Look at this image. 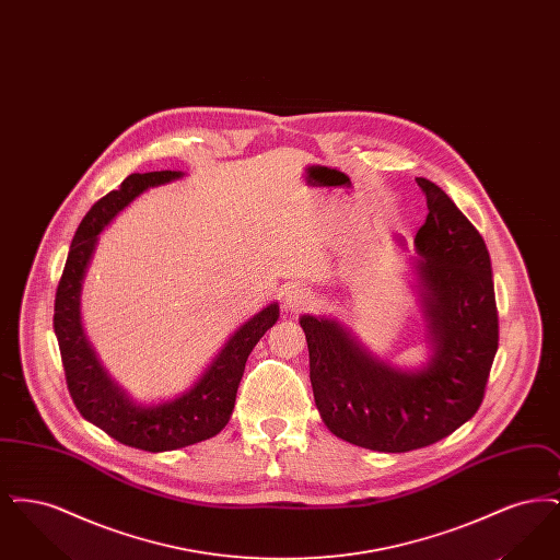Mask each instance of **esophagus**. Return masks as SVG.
I'll use <instances>...</instances> for the list:
<instances>
[{
    "instance_id": "34e87169",
    "label": "esophagus",
    "mask_w": 560,
    "mask_h": 560,
    "mask_svg": "<svg viewBox=\"0 0 560 560\" xmlns=\"http://www.w3.org/2000/svg\"><path fill=\"white\" fill-rule=\"evenodd\" d=\"M313 304H315V295L311 293V290H306V288H302V285H290V288H285V293H283V308H285L288 313L298 315V313H302V311H308Z\"/></svg>"
}]
</instances>
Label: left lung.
Segmentation results:
<instances>
[{
	"label": "left lung",
	"mask_w": 560,
	"mask_h": 560,
	"mask_svg": "<svg viewBox=\"0 0 560 560\" xmlns=\"http://www.w3.org/2000/svg\"><path fill=\"white\" fill-rule=\"evenodd\" d=\"M427 222L411 258L427 363L380 359L336 317L302 315L311 384L320 420L357 447L405 453L432 445L468 422L482 402L498 352V308L487 245L445 190L416 178ZM405 249V240H397Z\"/></svg>",
	"instance_id": "1"
}]
</instances>
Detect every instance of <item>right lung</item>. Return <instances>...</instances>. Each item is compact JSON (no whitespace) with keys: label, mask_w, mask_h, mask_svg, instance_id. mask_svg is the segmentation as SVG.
Returning <instances> with one entry per match:
<instances>
[{"label":"right lung","mask_w":560,"mask_h":560,"mask_svg":"<svg viewBox=\"0 0 560 560\" xmlns=\"http://www.w3.org/2000/svg\"><path fill=\"white\" fill-rule=\"evenodd\" d=\"M183 176L185 172L172 170L132 174L121 187L96 201L71 241L54 302V334L75 407L88 422L105 430L108 436L142 452L188 447L212 439L226 427L235 409L245 361L252 348L279 319V304L270 302L240 325L199 377L172 399L138 402L103 368L81 323V290L101 233L136 197Z\"/></svg>","instance_id":"right-lung-1"}]
</instances>
